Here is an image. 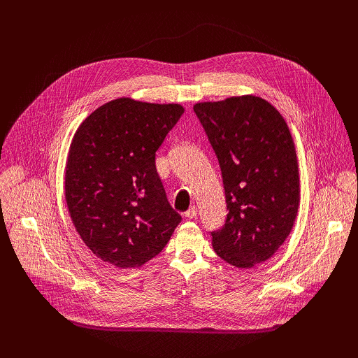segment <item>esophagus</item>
<instances>
[{"label": "esophagus", "mask_w": 358, "mask_h": 358, "mask_svg": "<svg viewBox=\"0 0 358 358\" xmlns=\"http://www.w3.org/2000/svg\"><path fill=\"white\" fill-rule=\"evenodd\" d=\"M184 216L189 217V219H194L197 216V208H196V206H190V208L184 212Z\"/></svg>", "instance_id": "esophagus-1"}]
</instances>
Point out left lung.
<instances>
[{"label": "left lung", "mask_w": 358, "mask_h": 358, "mask_svg": "<svg viewBox=\"0 0 358 358\" xmlns=\"http://www.w3.org/2000/svg\"><path fill=\"white\" fill-rule=\"evenodd\" d=\"M194 113L217 158L228 216L210 232L216 254L250 268L283 245L297 215L299 169L280 113L254 96L199 103Z\"/></svg>", "instance_id": "1"}]
</instances>
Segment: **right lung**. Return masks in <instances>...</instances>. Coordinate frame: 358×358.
Instances as JSON below:
<instances>
[{
	"label": "right lung",
	"instance_id": "right-lung-1",
	"mask_svg": "<svg viewBox=\"0 0 358 358\" xmlns=\"http://www.w3.org/2000/svg\"><path fill=\"white\" fill-rule=\"evenodd\" d=\"M182 113L178 104L117 99L90 115L73 136L65 174L69 215L85 245L108 264H145L181 222L155 152Z\"/></svg>",
	"mask_w": 358,
	"mask_h": 358
}]
</instances>
